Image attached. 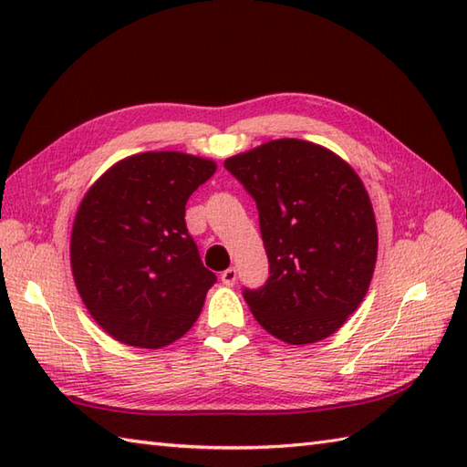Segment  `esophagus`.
<instances>
[{
  "label": "esophagus",
  "instance_id": "34e87169",
  "mask_svg": "<svg viewBox=\"0 0 467 467\" xmlns=\"http://www.w3.org/2000/svg\"><path fill=\"white\" fill-rule=\"evenodd\" d=\"M221 281H223L226 286H233V285L236 283V269H234V266H231V269L223 271Z\"/></svg>",
  "mask_w": 467,
  "mask_h": 467
}]
</instances>
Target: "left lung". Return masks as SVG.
<instances>
[{"label": "left lung", "instance_id": "8db88e82", "mask_svg": "<svg viewBox=\"0 0 467 467\" xmlns=\"http://www.w3.org/2000/svg\"><path fill=\"white\" fill-rule=\"evenodd\" d=\"M224 168L259 208L269 279L244 289L254 319L289 345L333 335L365 299L377 224L361 178L327 148L281 138L231 156Z\"/></svg>", "mask_w": 467, "mask_h": 467}]
</instances>
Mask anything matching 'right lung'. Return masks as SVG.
<instances>
[{
	"instance_id": "obj_1",
	"label": "right lung",
	"mask_w": 467,
	"mask_h": 467,
	"mask_svg": "<svg viewBox=\"0 0 467 467\" xmlns=\"http://www.w3.org/2000/svg\"><path fill=\"white\" fill-rule=\"evenodd\" d=\"M216 171L184 152L128 156L82 198L69 239L74 283L116 341L161 349L191 329L216 275L188 234L186 201Z\"/></svg>"
}]
</instances>
